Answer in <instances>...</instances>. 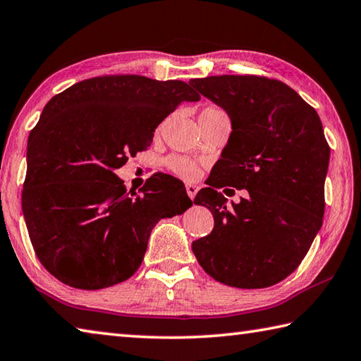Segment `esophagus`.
Listing matches in <instances>:
<instances>
[{
    "label": "esophagus",
    "mask_w": 361,
    "mask_h": 361,
    "mask_svg": "<svg viewBox=\"0 0 361 361\" xmlns=\"http://www.w3.org/2000/svg\"><path fill=\"white\" fill-rule=\"evenodd\" d=\"M197 191H199V186H195V185H186V192H188V195H189V199H194L195 194H197Z\"/></svg>",
    "instance_id": "1"
}]
</instances>
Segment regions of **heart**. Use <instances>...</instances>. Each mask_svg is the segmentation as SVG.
<instances>
[{
    "mask_svg": "<svg viewBox=\"0 0 361 361\" xmlns=\"http://www.w3.org/2000/svg\"><path fill=\"white\" fill-rule=\"evenodd\" d=\"M218 115H226L224 110L218 106H207L202 110L200 114V120L203 118H212V116H218ZM166 167L169 169V172H172L173 175L180 176L183 180H194L195 176L199 175V164L186 158V156H180V154H173L169 156L166 159Z\"/></svg>",
    "mask_w": 361,
    "mask_h": 361,
    "instance_id": "heart-1",
    "label": "heart"
}]
</instances>
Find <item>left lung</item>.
<instances>
[{
  "mask_svg": "<svg viewBox=\"0 0 361 361\" xmlns=\"http://www.w3.org/2000/svg\"><path fill=\"white\" fill-rule=\"evenodd\" d=\"M189 83L232 121L208 188L194 199L213 213L214 227L194 241L192 252L222 284H278L297 270L322 227L330 147L320 118L276 78L212 75ZM226 185L246 188L250 195L228 207L219 192Z\"/></svg>",
  "mask_w": 361,
  "mask_h": 361,
  "instance_id": "left-lung-1",
  "label": "left lung"
}]
</instances>
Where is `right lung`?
I'll return each mask as SVG.
<instances>
[{"instance_id": "obj_1", "label": "right lung", "mask_w": 361, "mask_h": 361, "mask_svg": "<svg viewBox=\"0 0 361 361\" xmlns=\"http://www.w3.org/2000/svg\"><path fill=\"white\" fill-rule=\"evenodd\" d=\"M200 94L181 80L93 77L51 97L28 137L22 209L45 270L97 290L139 270L153 227L192 205L185 185L154 173L140 194L115 170L153 142L158 124Z\"/></svg>"}]
</instances>
